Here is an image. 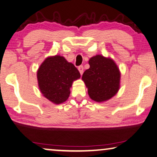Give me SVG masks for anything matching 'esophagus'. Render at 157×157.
Here are the masks:
<instances>
[{
	"mask_svg": "<svg viewBox=\"0 0 157 157\" xmlns=\"http://www.w3.org/2000/svg\"><path fill=\"white\" fill-rule=\"evenodd\" d=\"M78 70H79V73H80V74H81V75H82V73H83V71H84V68H83V66H79L78 67Z\"/></svg>",
	"mask_w": 157,
	"mask_h": 157,
	"instance_id": "esophagus-1",
	"label": "esophagus"
}]
</instances>
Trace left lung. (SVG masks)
<instances>
[{"label":"left lung","mask_w":157,"mask_h":157,"mask_svg":"<svg viewBox=\"0 0 157 157\" xmlns=\"http://www.w3.org/2000/svg\"><path fill=\"white\" fill-rule=\"evenodd\" d=\"M90 68L82 75V80L88 88V94L96 102L108 101L119 89L120 73L111 59L101 55L91 57L89 61Z\"/></svg>","instance_id":"left-lung-1"}]
</instances>
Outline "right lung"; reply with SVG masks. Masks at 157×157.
I'll use <instances>...</instances> for the list:
<instances>
[{"mask_svg":"<svg viewBox=\"0 0 157 157\" xmlns=\"http://www.w3.org/2000/svg\"><path fill=\"white\" fill-rule=\"evenodd\" d=\"M40 90L52 103L60 104L68 98L73 82L80 78V73L73 63L63 56L47 58L37 73Z\"/></svg>","mask_w":157,"mask_h":157,"instance_id":"1","label":"right lung"}]
</instances>
